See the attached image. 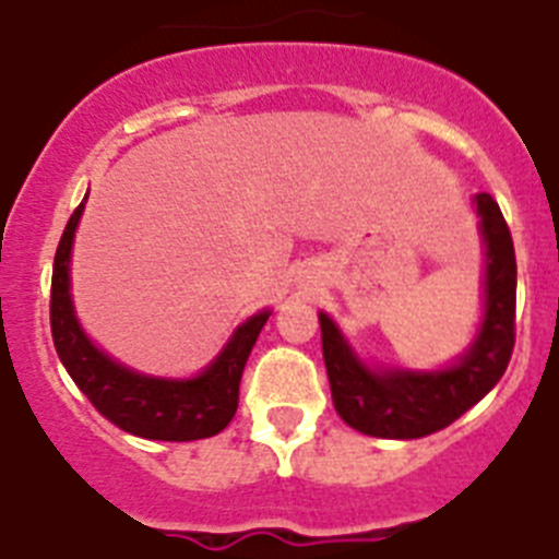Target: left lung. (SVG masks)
<instances>
[{
	"instance_id": "left-lung-1",
	"label": "left lung",
	"mask_w": 559,
	"mask_h": 559,
	"mask_svg": "<svg viewBox=\"0 0 559 559\" xmlns=\"http://www.w3.org/2000/svg\"><path fill=\"white\" fill-rule=\"evenodd\" d=\"M485 239V311L471 348L440 370L370 367L320 311L323 359L336 415L361 435L417 440L435 435L499 384L515 345V248L499 203L476 194Z\"/></svg>"
}]
</instances>
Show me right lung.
<instances>
[{
    "label": "right lung",
    "instance_id": "add662e5",
    "mask_svg": "<svg viewBox=\"0 0 559 559\" xmlns=\"http://www.w3.org/2000/svg\"><path fill=\"white\" fill-rule=\"evenodd\" d=\"M85 200L88 194L69 217L52 267L49 323H52L55 350L67 373L85 399L97 406L99 415L108 417L110 424L128 435L167 442H189L219 435L236 415L242 370L273 311L264 309L248 317L230 334L217 359L192 379H158L119 365L88 340L74 314L72 292H69L72 289L69 261H72L74 230L83 217Z\"/></svg>",
    "mask_w": 559,
    "mask_h": 559
}]
</instances>
